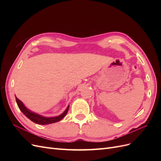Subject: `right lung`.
Here are the masks:
<instances>
[{
  "label": "right lung",
  "mask_w": 161,
  "mask_h": 161,
  "mask_svg": "<svg viewBox=\"0 0 161 161\" xmlns=\"http://www.w3.org/2000/svg\"><path fill=\"white\" fill-rule=\"evenodd\" d=\"M15 99H16V101H17L19 108L20 109V110L23 112V114L25 115L27 118L31 120L33 122L37 124H41V125L52 124V123L58 122V121H60L66 115L69 108V106L67 108V109L64 111V113L61 114L60 115H58L57 117H53V118H45V117H43L40 115L33 113V112L27 109L25 107V105L23 104L22 102L19 100L17 97H15Z\"/></svg>",
  "instance_id": "right-lung-1"
}]
</instances>
